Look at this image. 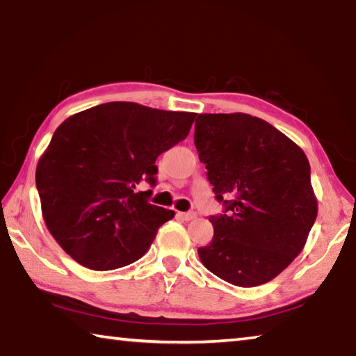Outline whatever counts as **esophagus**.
<instances>
[{"label":"esophagus","mask_w":356,"mask_h":356,"mask_svg":"<svg viewBox=\"0 0 356 356\" xmlns=\"http://www.w3.org/2000/svg\"><path fill=\"white\" fill-rule=\"evenodd\" d=\"M177 216H179V218L185 220V221H190V220L196 218V213H193V212H177Z\"/></svg>","instance_id":"obj_1"}]
</instances>
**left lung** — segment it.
<instances>
[{
    "mask_svg": "<svg viewBox=\"0 0 356 356\" xmlns=\"http://www.w3.org/2000/svg\"><path fill=\"white\" fill-rule=\"evenodd\" d=\"M195 146L226 213L210 216L204 267L240 287L276 278L305 248L317 216L309 161L273 125L245 113L200 114ZM231 195V202L222 197Z\"/></svg>",
    "mask_w": 356,
    "mask_h": 356,
    "instance_id": "obj_1",
    "label": "left lung"
}]
</instances>
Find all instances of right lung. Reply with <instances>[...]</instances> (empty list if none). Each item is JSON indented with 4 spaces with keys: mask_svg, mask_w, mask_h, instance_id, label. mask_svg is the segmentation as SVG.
<instances>
[{
    "mask_svg": "<svg viewBox=\"0 0 356 356\" xmlns=\"http://www.w3.org/2000/svg\"><path fill=\"white\" fill-rule=\"evenodd\" d=\"M196 113L110 102L76 113L56 129L35 168L42 216L80 265L106 272L146 254L174 210L135 191L155 184L156 156L190 134Z\"/></svg>",
    "mask_w": 356,
    "mask_h": 356,
    "instance_id": "add662e5",
    "label": "right lung"
}]
</instances>
